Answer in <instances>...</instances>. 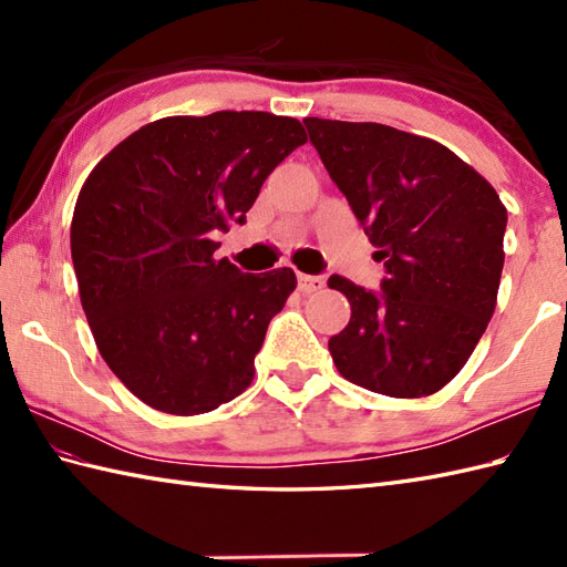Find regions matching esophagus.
I'll list each match as a JSON object with an SVG mask.
<instances>
[{
	"label": "esophagus",
	"instance_id": "34e87169",
	"mask_svg": "<svg viewBox=\"0 0 567 567\" xmlns=\"http://www.w3.org/2000/svg\"><path fill=\"white\" fill-rule=\"evenodd\" d=\"M323 285H327V282H323L321 275H305V272L297 275V287H299V292H302V295L319 292Z\"/></svg>",
	"mask_w": 567,
	"mask_h": 567
}]
</instances>
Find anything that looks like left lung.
Instances as JSON below:
<instances>
[{"mask_svg":"<svg viewBox=\"0 0 567 567\" xmlns=\"http://www.w3.org/2000/svg\"><path fill=\"white\" fill-rule=\"evenodd\" d=\"M311 146L384 260L380 290L341 275L351 302L331 336L336 368L358 388L424 396L451 382L497 305L507 209L453 151L384 124L305 118Z\"/></svg>","mask_w":567,"mask_h":567,"instance_id":"obj_1","label":"left lung"}]
</instances>
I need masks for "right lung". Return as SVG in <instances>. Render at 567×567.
I'll use <instances>...</instances> for the list:
<instances>
[{"instance_id": "obj_1", "label": "right lung", "mask_w": 567, "mask_h": 567, "mask_svg": "<svg viewBox=\"0 0 567 567\" xmlns=\"http://www.w3.org/2000/svg\"><path fill=\"white\" fill-rule=\"evenodd\" d=\"M307 143L268 112L167 116L84 179L70 226L84 317L106 365L165 414L212 412L244 392L290 268L240 272L214 236L246 224L265 179Z\"/></svg>"}]
</instances>
